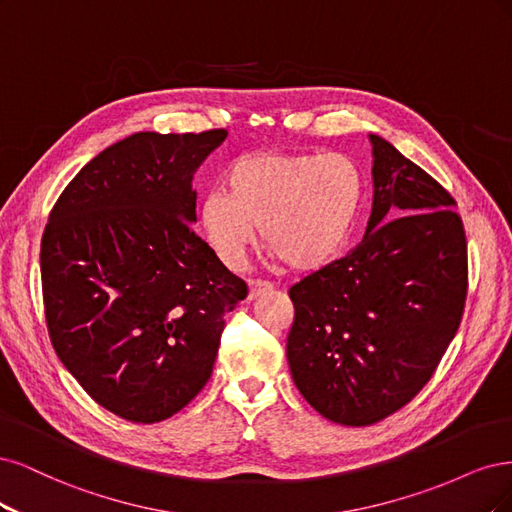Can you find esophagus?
Returning a JSON list of instances; mask_svg holds the SVG:
<instances>
[{"label":"esophagus","mask_w":512,"mask_h":512,"mask_svg":"<svg viewBox=\"0 0 512 512\" xmlns=\"http://www.w3.org/2000/svg\"><path fill=\"white\" fill-rule=\"evenodd\" d=\"M268 291H272V283H268V280H249V300H255Z\"/></svg>","instance_id":"1"}]
</instances>
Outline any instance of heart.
Instances as JSON below:
<instances>
[{
    "mask_svg": "<svg viewBox=\"0 0 512 512\" xmlns=\"http://www.w3.org/2000/svg\"><path fill=\"white\" fill-rule=\"evenodd\" d=\"M225 183L204 195L200 223L227 268L244 261L261 225L274 257L298 272L321 270L346 249L366 200L364 172L344 153H253Z\"/></svg>",
    "mask_w": 512,
    "mask_h": 512,
    "instance_id": "b5f03b06",
    "label": "heart"
}]
</instances>
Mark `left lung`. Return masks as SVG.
<instances>
[{"instance_id":"left-lung-1","label":"left lung","mask_w":512,"mask_h":512,"mask_svg":"<svg viewBox=\"0 0 512 512\" xmlns=\"http://www.w3.org/2000/svg\"><path fill=\"white\" fill-rule=\"evenodd\" d=\"M374 202L353 251L289 289L287 361L325 419L372 425L430 381L464 315L468 246L455 200L370 134Z\"/></svg>"}]
</instances>
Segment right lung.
Listing matches in <instances>:
<instances>
[{
  "label": "right lung",
  "mask_w": 512,
  "mask_h": 512,
  "mask_svg": "<svg viewBox=\"0 0 512 512\" xmlns=\"http://www.w3.org/2000/svg\"><path fill=\"white\" fill-rule=\"evenodd\" d=\"M227 138L140 131L63 189L44 227L48 336L91 398L131 423L183 410L212 374L246 283L195 236V170Z\"/></svg>",
  "instance_id": "right-lung-1"
}]
</instances>
